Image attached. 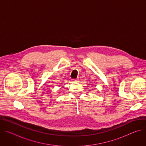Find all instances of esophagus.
<instances>
[{
    "label": "esophagus",
    "instance_id": "esophagus-1",
    "mask_svg": "<svg viewBox=\"0 0 146 146\" xmlns=\"http://www.w3.org/2000/svg\"><path fill=\"white\" fill-rule=\"evenodd\" d=\"M72 81H76L77 80H75V79H72Z\"/></svg>",
    "mask_w": 146,
    "mask_h": 146
}]
</instances>
